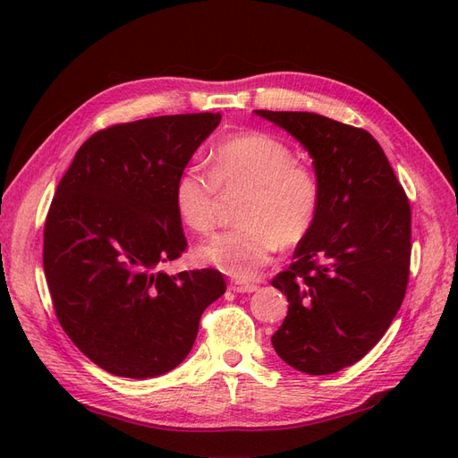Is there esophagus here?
Instances as JSON below:
<instances>
[{"mask_svg": "<svg viewBox=\"0 0 458 458\" xmlns=\"http://www.w3.org/2000/svg\"><path fill=\"white\" fill-rule=\"evenodd\" d=\"M231 290H233V293L246 294V293H254V290H258V284L248 283V281H241V279H234V281H231Z\"/></svg>", "mask_w": 458, "mask_h": 458, "instance_id": "obj_1", "label": "esophagus"}]
</instances>
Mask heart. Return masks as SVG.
<instances>
[{
  "mask_svg": "<svg viewBox=\"0 0 458 458\" xmlns=\"http://www.w3.org/2000/svg\"><path fill=\"white\" fill-rule=\"evenodd\" d=\"M241 227L221 233L197 250L202 266L234 279H250L283 246H296L311 233L321 206V185L311 168L298 162L284 141L261 131L219 143L208 174L187 168L177 177L174 204L182 224L197 234L212 233L219 192H242Z\"/></svg>",
  "mask_w": 458,
  "mask_h": 458,
  "instance_id": "obj_1",
  "label": "heart"
}]
</instances>
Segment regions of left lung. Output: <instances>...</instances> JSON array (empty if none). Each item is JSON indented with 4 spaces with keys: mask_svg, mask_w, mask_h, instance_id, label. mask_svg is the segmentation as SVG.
<instances>
[{
    "mask_svg": "<svg viewBox=\"0 0 458 458\" xmlns=\"http://www.w3.org/2000/svg\"><path fill=\"white\" fill-rule=\"evenodd\" d=\"M308 148L321 185L311 233L271 284L288 313L271 336L284 363L332 374L365 357L397 315L411 267V204L363 128L313 113L254 110Z\"/></svg>",
    "mask_w": 458,
    "mask_h": 458,
    "instance_id": "1",
    "label": "left lung"
}]
</instances>
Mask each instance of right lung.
<instances>
[{
	"instance_id": "add662e5",
	"label": "right lung",
	"mask_w": 458,
	"mask_h": 458,
	"mask_svg": "<svg viewBox=\"0 0 458 458\" xmlns=\"http://www.w3.org/2000/svg\"><path fill=\"white\" fill-rule=\"evenodd\" d=\"M221 114L155 116L81 145L44 227V271L63 330L110 374L152 378L189 355L204 310L225 293L216 269L168 275L185 252L177 177Z\"/></svg>"
}]
</instances>
